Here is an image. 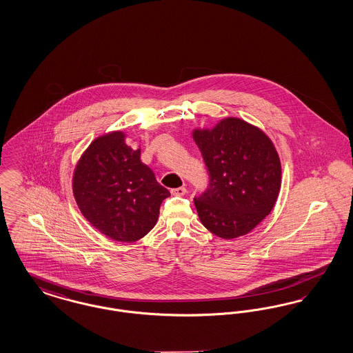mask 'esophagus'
I'll list each match as a JSON object with an SVG mask.
<instances>
[{"label":"esophagus","mask_w":353,"mask_h":353,"mask_svg":"<svg viewBox=\"0 0 353 353\" xmlns=\"http://www.w3.org/2000/svg\"><path fill=\"white\" fill-rule=\"evenodd\" d=\"M170 193H172L173 196H184L185 193H186V188H184V186H180V188L172 189V190H170Z\"/></svg>","instance_id":"34e87169"}]
</instances>
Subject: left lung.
Here are the masks:
<instances>
[{
  "label": "left lung",
  "instance_id": "1",
  "mask_svg": "<svg viewBox=\"0 0 353 353\" xmlns=\"http://www.w3.org/2000/svg\"><path fill=\"white\" fill-rule=\"evenodd\" d=\"M193 139L209 172V186L194 197L202 225L225 239L248 234L269 216L279 194L282 169L274 144L236 118L194 130Z\"/></svg>",
  "mask_w": 353,
  "mask_h": 353
}]
</instances>
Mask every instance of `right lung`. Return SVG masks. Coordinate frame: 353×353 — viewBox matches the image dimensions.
Instances as JSON below:
<instances>
[{
    "mask_svg": "<svg viewBox=\"0 0 353 353\" xmlns=\"http://www.w3.org/2000/svg\"><path fill=\"white\" fill-rule=\"evenodd\" d=\"M124 139L115 131L94 140L75 168L72 190L84 219L101 234L134 242L156 225L170 193Z\"/></svg>",
    "mask_w": 353,
    "mask_h": 353,
    "instance_id": "right-lung-1",
    "label": "right lung"
}]
</instances>
